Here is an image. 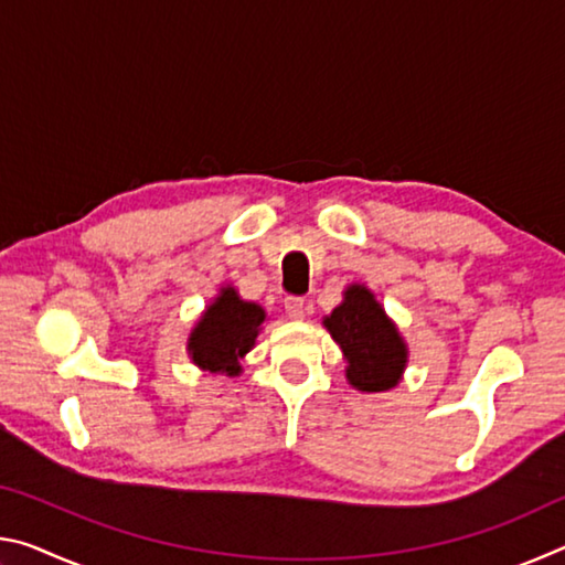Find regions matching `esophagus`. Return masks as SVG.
<instances>
[{"instance_id": "1", "label": "esophagus", "mask_w": 565, "mask_h": 565, "mask_svg": "<svg viewBox=\"0 0 565 565\" xmlns=\"http://www.w3.org/2000/svg\"><path fill=\"white\" fill-rule=\"evenodd\" d=\"M284 309H286V313H289L291 319H303L306 303H303V299H299V296H286Z\"/></svg>"}]
</instances>
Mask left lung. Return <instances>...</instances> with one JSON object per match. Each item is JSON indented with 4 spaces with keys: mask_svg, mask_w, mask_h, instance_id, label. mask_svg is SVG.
Masks as SVG:
<instances>
[{
    "mask_svg": "<svg viewBox=\"0 0 565 565\" xmlns=\"http://www.w3.org/2000/svg\"><path fill=\"white\" fill-rule=\"evenodd\" d=\"M347 356V379L359 391H386L398 384L406 347L374 294L351 286L347 299L323 321Z\"/></svg>",
    "mask_w": 565,
    "mask_h": 565,
    "instance_id": "left-lung-1",
    "label": "left lung"
}]
</instances>
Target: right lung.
I'll list each match as a JSON object with an SVG mask.
<instances>
[{"mask_svg":"<svg viewBox=\"0 0 565 565\" xmlns=\"http://www.w3.org/2000/svg\"><path fill=\"white\" fill-rule=\"evenodd\" d=\"M262 321V306L242 301L232 286L222 289V296L209 306L202 321L191 331V359L212 374H238V359L254 347Z\"/></svg>","mask_w":565,"mask_h":565,"instance_id":"add662e5","label":"right lung"}]
</instances>
